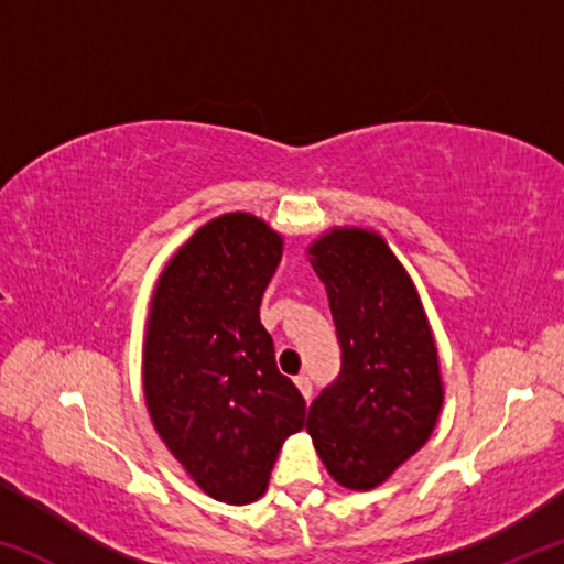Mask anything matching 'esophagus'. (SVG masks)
<instances>
[{
	"label": "esophagus",
	"mask_w": 564,
	"mask_h": 564,
	"mask_svg": "<svg viewBox=\"0 0 564 564\" xmlns=\"http://www.w3.org/2000/svg\"><path fill=\"white\" fill-rule=\"evenodd\" d=\"M295 386H299L303 398H311V395H313V383H311L308 376H299V378H295Z\"/></svg>",
	"instance_id": "obj_1"
}]
</instances>
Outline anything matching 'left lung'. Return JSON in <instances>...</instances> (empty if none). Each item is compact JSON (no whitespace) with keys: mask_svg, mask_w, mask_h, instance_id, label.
I'll return each instance as SVG.
<instances>
[{"mask_svg":"<svg viewBox=\"0 0 564 564\" xmlns=\"http://www.w3.org/2000/svg\"><path fill=\"white\" fill-rule=\"evenodd\" d=\"M326 283L340 373L308 410V433L333 480L370 490L431 437L441 366L423 305L383 238L343 228L311 248Z\"/></svg>","mask_w":564,"mask_h":564,"instance_id":"1","label":"left lung"}]
</instances>
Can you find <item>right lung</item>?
Here are the masks:
<instances>
[{
  "label": "right lung",
  "mask_w": 564,
  "mask_h": 564,
  "mask_svg": "<svg viewBox=\"0 0 564 564\" xmlns=\"http://www.w3.org/2000/svg\"><path fill=\"white\" fill-rule=\"evenodd\" d=\"M281 236L251 214L198 228L156 285L144 348V393L156 433L216 500L246 505L269 485L305 400L275 366L261 326Z\"/></svg>",
  "instance_id": "obj_1"
}]
</instances>
